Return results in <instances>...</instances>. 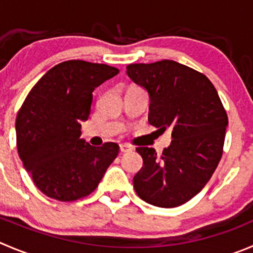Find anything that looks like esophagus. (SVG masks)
Here are the masks:
<instances>
[{
    "label": "esophagus",
    "instance_id": "1",
    "mask_svg": "<svg viewBox=\"0 0 253 253\" xmlns=\"http://www.w3.org/2000/svg\"><path fill=\"white\" fill-rule=\"evenodd\" d=\"M120 151L122 153H128V151H131L133 150V148H131L130 145H126V144H120Z\"/></svg>",
    "mask_w": 253,
    "mask_h": 253
}]
</instances>
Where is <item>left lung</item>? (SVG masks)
<instances>
[{
    "mask_svg": "<svg viewBox=\"0 0 253 253\" xmlns=\"http://www.w3.org/2000/svg\"><path fill=\"white\" fill-rule=\"evenodd\" d=\"M126 74L149 95V123L171 129L161 156L138 148L143 168L133 179L140 199L158 208H176L203 190L222 155L227 114L209 78L174 61L129 64Z\"/></svg>",
    "mask_w": 253,
    "mask_h": 253,
    "instance_id": "1",
    "label": "left lung"
}]
</instances>
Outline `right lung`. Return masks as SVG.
I'll return each instance as SVG.
<instances>
[{"label":"right lung","mask_w":253,"mask_h":253,"mask_svg":"<svg viewBox=\"0 0 253 253\" xmlns=\"http://www.w3.org/2000/svg\"><path fill=\"white\" fill-rule=\"evenodd\" d=\"M119 73L107 64L67 61L50 68L31 89L17 114L18 155L36 186L48 197L74 201L102 180L119 153L115 143L100 148L81 138L93 90Z\"/></svg>","instance_id":"add662e5"}]
</instances>
